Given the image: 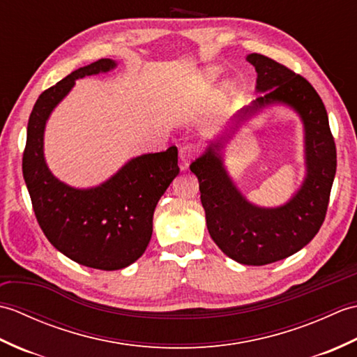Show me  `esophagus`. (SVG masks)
Returning a JSON list of instances; mask_svg holds the SVG:
<instances>
[{
  "label": "esophagus",
  "mask_w": 357,
  "mask_h": 357,
  "mask_svg": "<svg viewBox=\"0 0 357 357\" xmlns=\"http://www.w3.org/2000/svg\"><path fill=\"white\" fill-rule=\"evenodd\" d=\"M198 151H199L198 146L192 142L184 144V146L179 149V159H181V164H183V169H185V167L193 161L196 155H198Z\"/></svg>",
  "instance_id": "esophagus-1"
}]
</instances>
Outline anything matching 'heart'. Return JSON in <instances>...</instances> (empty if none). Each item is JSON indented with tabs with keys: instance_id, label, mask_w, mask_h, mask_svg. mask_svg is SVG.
I'll return each mask as SVG.
<instances>
[{
	"instance_id": "b5f03b06",
	"label": "heart",
	"mask_w": 357,
	"mask_h": 357,
	"mask_svg": "<svg viewBox=\"0 0 357 357\" xmlns=\"http://www.w3.org/2000/svg\"><path fill=\"white\" fill-rule=\"evenodd\" d=\"M215 82V73L213 72H208V73H202L201 77H198L196 79V89L199 90V92H207V90L213 86Z\"/></svg>"
}]
</instances>
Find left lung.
Instances as JSON below:
<instances>
[{
	"label": "left lung",
	"instance_id": "left-lung-1",
	"mask_svg": "<svg viewBox=\"0 0 357 357\" xmlns=\"http://www.w3.org/2000/svg\"><path fill=\"white\" fill-rule=\"evenodd\" d=\"M247 61L255 66L256 89L264 95L239 116L273 102H285L298 110L305 126L308 173L304 185L282 207L252 206L224 170L221 142L211 144L190 170L199 181L207 229L215 244L239 264L265 265L299 252L319 231L336 174V144L321 96L304 77L259 53L248 55Z\"/></svg>",
	"mask_w": 357,
	"mask_h": 357
}]
</instances>
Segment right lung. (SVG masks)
<instances>
[{
	"label": "right lung",
	"mask_w": 357,
	"mask_h": 357,
	"mask_svg": "<svg viewBox=\"0 0 357 357\" xmlns=\"http://www.w3.org/2000/svg\"><path fill=\"white\" fill-rule=\"evenodd\" d=\"M115 66L109 58L98 59L44 90L30 113L22 153V174L45 238L72 261L107 271L127 267L146 252L156 204L179 173L178 149L135 158L102 185L77 190L49 172L43 135L50 112L75 79Z\"/></svg>",
	"instance_id": "obj_1"
}]
</instances>
